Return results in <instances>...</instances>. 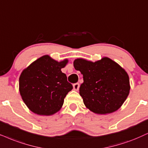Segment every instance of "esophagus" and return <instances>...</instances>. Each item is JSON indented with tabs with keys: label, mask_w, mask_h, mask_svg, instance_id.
I'll list each match as a JSON object with an SVG mask.
<instances>
[{
	"label": "esophagus",
	"mask_w": 148,
	"mask_h": 148,
	"mask_svg": "<svg viewBox=\"0 0 148 148\" xmlns=\"http://www.w3.org/2000/svg\"><path fill=\"white\" fill-rule=\"evenodd\" d=\"M79 87H80V84L78 83H74V85H73V88H74V90L78 91V89H79Z\"/></svg>",
	"instance_id": "1"
}]
</instances>
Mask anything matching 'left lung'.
<instances>
[{"label":"left lung","instance_id":"obj_1","mask_svg":"<svg viewBox=\"0 0 148 148\" xmlns=\"http://www.w3.org/2000/svg\"><path fill=\"white\" fill-rule=\"evenodd\" d=\"M74 68L83 75L79 93L86 107L97 114L119 109L130 92L127 72L108 57L91 62L83 59L74 61Z\"/></svg>","mask_w":148,"mask_h":148}]
</instances>
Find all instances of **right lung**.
<instances>
[{"label":"right lung","mask_w":148,"mask_h":148,"mask_svg":"<svg viewBox=\"0 0 148 148\" xmlns=\"http://www.w3.org/2000/svg\"><path fill=\"white\" fill-rule=\"evenodd\" d=\"M67 63L68 59L58 62L44 55L22 71L19 78L20 93L34 113L51 115L62 107L65 96L73 89L61 70Z\"/></svg>","instance_id":"obj_1"}]
</instances>
